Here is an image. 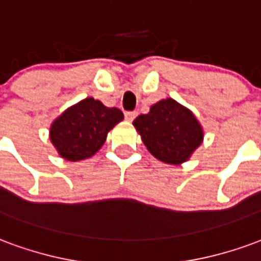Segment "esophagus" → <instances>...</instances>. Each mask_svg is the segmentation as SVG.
Instances as JSON below:
<instances>
[{"label": "esophagus", "instance_id": "obj_1", "mask_svg": "<svg viewBox=\"0 0 261 261\" xmlns=\"http://www.w3.org/2000/svg\"><path fill=\"white\" fill-rule=\"evenodd\" d=\"M137 116V112H125L124 113V117L127 121H133V120L136 119Z\"/></svg>", "mask_w": 261, "mask_h": 261}]
</instances>
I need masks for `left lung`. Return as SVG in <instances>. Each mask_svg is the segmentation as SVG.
<instances>
[{"instance_id":"8db88e82","label":"left lung","mask_w":261,"mask_h":261,"mask_svg":"<svg viewBox=\"0 0 261 261\" xmlns=\"http://www.w3.org/2000/svg\"><path fill=\"white\" fill-rule=\"evenodd\" d=\"M133 124L148 151L165 164L185 162L202 141L201 125L194 114L173 99L155 103Z\"/></svg>"}]
</instances>
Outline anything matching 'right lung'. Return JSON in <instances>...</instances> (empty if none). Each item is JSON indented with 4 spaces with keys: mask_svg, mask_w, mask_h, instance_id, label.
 Returning a JSON list of instances; mask_svg holds the SVG:
<instances>
[{
    "mask_svg": "<svg viewBox=\"0 0 261 261\" xmlns=\"http://www.w3.org/2000/svg\"><path fill=\"white\" fill-rule=\"evenodd\" d=\"M123 117L119 109L106 108L93 97H86L54 121L50 140L63 158L72 162L86 159L100 149L109 131Z\"/></svg>",
    "mask_w": 261,
    "mask_h": 261,
    "instance_id": "right-lung-1",
    "label": "right lung"
}]
</instances>
